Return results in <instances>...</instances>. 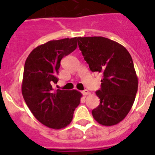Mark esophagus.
<instances>
[{"instance_id": "1", "label": "esophagus", "mask_w": 155, "mask_h": 155, "mask_svg": "<svg viewBox=\"0 0 155 155\" xmlns=\"http://www.w3.org/2000/svg\"><path fill=\"white\" fill-rule=\"evenodd\" d=\"M81 93H82V94H83V95H87V94H90V92L88 91H87V89L84 90V91H82Z\"/></svg>"}]
</instances>
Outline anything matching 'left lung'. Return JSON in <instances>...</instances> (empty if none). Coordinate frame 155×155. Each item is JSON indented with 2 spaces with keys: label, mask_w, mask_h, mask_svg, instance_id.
I'll return each instance as SVG.
<instances>
[{
  "label": "left lung",
  "mask_w": 155,
  "mask_h": 155,
  "mask_svg": "<svg viewBox=\"0 0 155 155\" xmlns=\"http://www.w3.org/2000/svg\"><path fill=\"white\" fill-rule=\"evenodd\" d=\"M79 49L92 72L102 73L98 107L93 118L103 126H113L125 118L132 108L138 87L134 62L127 50L102 36L78 37Z\"/></svg>",
  "instance_id": "obj_1"
}]
</instances>
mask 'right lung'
<instances>
[{"mask_svg":"<svg viewBox=\"0 0 155 155\" xmlns=\"http://www.w3.org/2000/svg\"><path fill=\"white\" fill-rule=\"evenodd\" d=\"M78 46L77 37L51 40L29 53L24 67L21 93L33 116L49 128L60 130L71 124L74 111L81 102L77 90L56 91L61 59Z\"/></svg>","mask_w":155,"mask_h":155,"instance_id":"obj_1","label":"right lung"}]
</instances>
